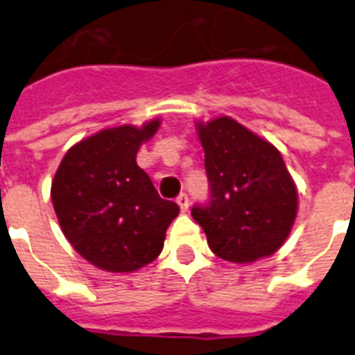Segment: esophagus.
<instances>
[{"label": "esophagus", "instance_id": "1", "mask_svg": "<svg viewBox=\"0 0 355 355\" xmlns=\"http://www.w3.org/2000/svg\"><path fill=\"white\" fill-rule=\"evenodd\" d=\"M177 204L180 206V209H182V213H186L187 209H189V198H187L186 193H180L177 197Z\"/></svg>", "mask_w": 355, "mask_h": 355}]
</instances>
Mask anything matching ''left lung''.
I'll return each instance as SVG.
<instances>
[{
    "instance_id": "obj_1",
    "label": "left lung",
    "mask_w": 355,
    "mask_h": 355,
    "mask_svg": "<svg viewBox=\"0 0 355 355\" xmlns=\"http://www.w3.org/2000/svg\"><path fill=\"white\" fill-rule=\"evenodd\" d=\"M195 128L211 197L191 215L211 252L237 264L270 257L286 243L299 209L297 186L281 153L232 116Z\"/></svg>"
}]
</instances>
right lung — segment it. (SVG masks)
I'll list each match as a JSON object with an SVG mask.
<instances>
[{"instance_id": "add662e5", "label": "right lung", "mask_w": 355, "mask_h": 355, "mask_svg": "<svg viewBox=\"0 0 355 355\" xmlns=\"http://www.w3.org/2000/svg\"><path fill=\"white\" fill-rule=\"evenodd\" d=\"M160 122L102 129L74 144L58 166L51 186L58 223L71 246L100 270L131 273L155 261L180 211L158 197L137 164L138 149Z\"/></svg>"}]
</instances>
